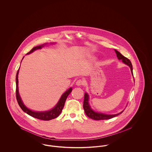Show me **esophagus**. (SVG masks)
Returning <instances> with one entry per match:
<instances>
[{
    "instance_id": "1",
    "label": "esophagus",
    "mask_w": 152,
    "mask_h": 152,
    "mask_svg": "<svg viewBox=\"0 0 152 152\" xmlns=\"http://www.w3.org/2000/svg\"><path fill=\"white\" fill-rule=\"evenodd\" d=\"M84 81L83 80H78L76 81V85L78 86H83V85H84Z\"/></svg>"
}]
</instances>
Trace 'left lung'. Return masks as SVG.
<instances>
[{"label": "left lung", "mask_w": 152, "mask_h": 152, "mask_svg": "<svg viewBox=\"0 0 152 152\" xmlns=\"http://www.w3.org/2000/svg\"><path fill=\"white\" fill-rule=\"evenodd\" d=\"M115 51L116 52V55H117V56L119 60H122L124 63H125L128 66H129L132 74V75H133V66H132V64L131 63L130 60L128 59V58H125V56H124L121 53H120L118 51H117L116 50H115ZM88 100H89V96L88 95L87 93H86L84 94L83 108H84L85 113L87 115V116L88 117L93 119V120H108V119H110L113 117H115L116 116H118L120 114H121L124 112V110H123L120 113H118V114H116V115H106V114H103V113H97V112H94L92 109L91 108V107L89 106V104L88 103Z\"/></svg>", "instance_id": "obj_1"}]
</instances>
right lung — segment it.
<instances>
[{
  "instance_id": "1",
  "label": "right lung",
  "mask_w": 152,
  "mask_h": 152,
  "mask_svg": "<svg viewBox=\"0 0 152 152\" xmlns=\"http://www.w3.org/2000/svg\"><path fill=\"white\" fill-rule=\"evenodd\" d=\"M43 47V45H39L37 46L34 48H33L29 52H28L27 54H29L34 51H35L36 50L41 49ZM24 58V57H23ZM19 68L18 70V72L16 73V100L18 102L19 105L21 108L22 110L29 115V116H32L34 118H36L39 120H44V121H49L52 119H54L56 118L57 117L59 116V115L61 113L63 109L64 108V104H65L66 99L68 97V96L71 94L72 92V88H70L68 90H67L64 94H63L60 99V100L58 102L57 105L50 110L46 111V112H34L29 109L27 108L23 103L21 98L20 97V95L19 94V91H18V73H19Z\"/></svg>"
}]
</instances>
